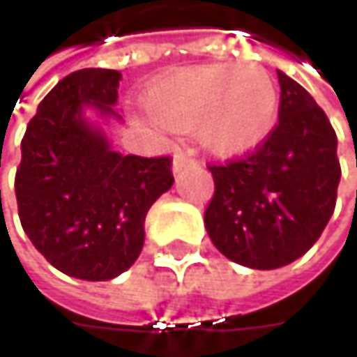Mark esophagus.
<instances>
[{"label": "esophagus", "mask_w": 357, "mask_h": 357, "mask_svg": "<svg viewBox=\"0 0 357 357\" xmlns=\"http://www.w3.org/2000/svg\"><path fill=\"white\" fill-rule=\"evenodd\" d=\"M190 165H194V159H190V155H185L183 151H178L176 157H174V167H172L174 174H179L181 169H185Z\"/></svg>", "instance_id": "1"}]
</instances>
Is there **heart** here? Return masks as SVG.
Wrapping results in <instances>:
<instances>
[{
    "label": "heart",
    "mask_w": 357,
    "mask_h": 357,
    "mask_svg": "<svg viewBox=\"0 0 357 357\" xmlns=\"http://www.w3.org/2000/svg\"><path fill=\"white\" fill-rule=\"evenodd\" d=\"M144 109L163 128L196 130L217 159H240L260 149L279 115V91L258 63H213L169 72L144 95Z\"/></svg>",
    "instance_id": "heart-1"
}]
</instances>
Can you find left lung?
Here are the masks:
<instances>
[{
	"label": "left lung",
	"mask_w": 357,
	"mask_h": 357,
	"mask_svg": "<svg viewBox=\"0 0 357 357\" xmlns=\"http://www.w3.org/2000/svg\"><path fill=\"white\" fill-rule=\"evenodd\" d=\"M281 84L279 123L242 161L211 167L215 196L204 227L229 260L271 271L304 256L321 238L337 200V136L294 78Z\"/></svg>",
	"instance_id": "1"
}]
</instances>
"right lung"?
<instances>
[{"label":"right lung","instance_id":"right-lung-1","mask_svg":"<svg viewBox=\"0 0 357 357\" xmlns=\"http://www.w3.org/2000/svg\"><path fill=\"white\" fill-rule=\"evenodd\" d=\"M117 70L86 68L59 80L38 103L22 138L16 200L24 234L57 271L109 281L144 246V219L174 185L172 159L111 149L107 126L121 119Z\"/></svg>","mask_w":357,"mask_h":357}]
</instances>
